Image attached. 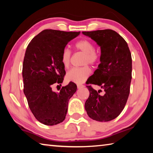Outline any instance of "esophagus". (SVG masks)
<instances>
[{
  "label": "esophagus",
  "mask_w": 153,
  "mask_h": 153,
  "mask_svg": "<svg viewBox=\"0 0 153 153\" xmlns=\"http://www.w3.org/2000/svg\"><path fill=\"white\" fill-rule=\"evenodd\" d=\"M77 88L79 89V88H84V85H82V84H77Z\"/></svg>",
  "instance_id": "1"
}]
</instances>
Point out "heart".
<instances>
[{
    "label": "heart",
    "instance_id": "1",
    "mask_svg": "<svg viewBox=\"0 0 153 153\" xmlns=\"http://www.w3.org/2000/svg\"><path fill=\"white\" fill-rule=\"evenodd\" d=\"M77 51L84 53L82 65L83 67L73 68L67 72L66 79L68 82H73L77 84H82L88 79L91 74V69L87 64L96 65L100 61V54L95 51V46L91 41L83 39L78 41L75 45ZM71 52L69 48H65L61 54V62L65 68H68L70 65Z\"/></svg>",
    "mask_w": 153,
    "mask_h": 153
}]
</instances>
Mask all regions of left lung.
<instances>
[{
  "label": "left lung",
  "instance_id": "1",
  "mask_svg": "<svg viewBox=\"0 0 153 153\" xmlns=\"http://www.w3.org/2000/svg\"><path fill=\"white\" fill-rule=\"evenodd\" d=\"M100 46V63L87 84L99 86L97 91L90 85L85 109L92 120L103 122L113 120L125 107L130 91L132 61L126 41L115 31L107 29L82 32Z\"/></svg>",
  "mask_w": 153,
  "mask_h": 153
}]
</instances>
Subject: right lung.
Returning <instances> with one entry per match:
<instances>
[{"mask_svg": "<svg viewBox=\"0 0 153 153\" xmlns=\"http://www.w3.org/2000/svg\"><path fill=\"white\" fill-rule=\"evenodd\" d=\"M79 33L45 30L31 40L25 51L24 92L33 115L45 125H56L65 120L69 98L76 92L77 86L71 82L58 93L52 87L63 83L65 70L61 62V52Z\"/></svg>", "mask_w": 153, "mask_h": 153, "instance_id": "add662e5", "label": "right lung"}]
</instances>
